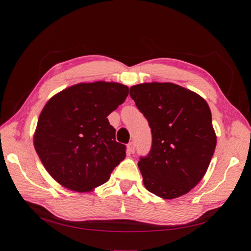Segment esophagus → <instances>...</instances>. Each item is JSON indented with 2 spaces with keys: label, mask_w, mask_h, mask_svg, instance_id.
<instances>
[{
  "label": "esophagus",
  "mask_w": 251,
  "mask_h": 251,
  "mask_svg": "<svg viewBox=\"0 0 251 251\" xmlns=\"http://www.w3.org/2000/svg\"><path fill=\"white\" fill-rule=\"evenodd\" d=\"M127 147H128V151L131 152V154H134V152H135V144L133 142H130L128 145H127Z\"/></svg>",
  "instance_id": "34e87169"
}]
</instances>
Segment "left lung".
Returning a JSON list of instances; mask_svg holds the SVG:
<instances>
[{"instance_id": "left-lung-1", "label": "left lung", "mask_w": 251, "mask_h": 251, "mask_svg": "<svg viewBox=\"0 0 251 251\" xmlns=\"http://www.w3.org/2000/svg\"><path fill=\"white\" fill-rule=\"evenodd\" d=\"M129 95L151 129V151L138 161L146 189L164 199L190 192L217 144L207 101L173 83L134 85Z\"/></svg>"}]
</instances>
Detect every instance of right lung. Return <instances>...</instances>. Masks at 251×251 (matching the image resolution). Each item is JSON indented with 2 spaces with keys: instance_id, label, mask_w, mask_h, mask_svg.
I'll list each match as a JSON object with an SVG mask.
<instances>
[{
  "instance_id": "right-lung-1",
  "label": "right lung",
  "mask_w": 251,
  "mask_h": 251,
  "mask_svg": "<svg viewBox=\"0 0 251 251\" xmlns=\"http://www.w3.org/2000/svg\"><path fill=\"white\" fill-rule=\"evenodd\" d=\"M120 83H79L50 99L37 122L34 147L58 184L78 193L103 185L126 156L107 116L124 103Z\"/></svg>"
}]
</instances>
